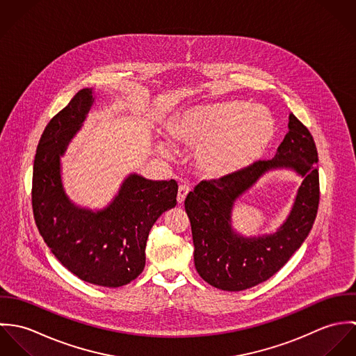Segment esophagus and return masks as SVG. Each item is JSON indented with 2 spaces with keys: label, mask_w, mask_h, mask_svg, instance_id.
I'll return each instance as SVG.
<instances>
[{
  "label": "esophagus",
  "mask_w": 356,
  "mask_h": 356,
  "mask_svg": "<svg viewBox=\"0 0 356 356\" xmlns=\"http://www.w3.org/2000/svg\"><path fill=\"white\" fill-rule=\"evenodd\" d=\"M189 186H186V185H179V188H178V196H177V202L178 204H182L185 202V197H186V195L189 193Z\"/></svg>",
  "instance_id": "1"
}]
</instances>
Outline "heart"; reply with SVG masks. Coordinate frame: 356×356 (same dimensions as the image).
Segmentation results:
<instances>
[{"label":"heart","instance_id":"obj_1","mask_svg":"<svg viewBox=\"0 0 356 356\" xmlns=\"http://www.w3.org/2000/svg\"><path fill=\"white\" fill-rule=\"evenodd\" d=\"M274 134V119L261 105L232 102L193 108L174 119L171 136L197 148L196 160L208 177L230 175L256 160ZM159 152L174 154V145L159 143Z\"/></svg>","mask_w":356,"mask_h":356}]
</instances>
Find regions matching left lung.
I'll return each instance as SVG.
<instances>
[{"label":"left lung","instance_id":"8db88e82","mask_svg":"<svg viewBox=\"0 0 356 356\" xmlns=\"http://www.w3.org/2000/svg\"><path fill=\"white\" fill-rule=\"evenodd\" d=\"M289 131L270 160L219 179L202 181L185 199L192 226L195 266L209 285L238 292L267 281L303 244L319 204L318 152L311 133L289 113ZM274 168L295 169L304 182L287 220L273 235L244 238L231 227V209L264 172Z\"/></svg>","mask_w":356,"mask_h":356}]
</instances>
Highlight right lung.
I'll list each match as a JSON object with an SVG mask.
<instances>
[{
    "label": "right lung",
    "instance_id": "1",
    "mask_svg": "<svg viewBox=\"0 0 356 356\" xmlns=\"http://www.w3.org/2000/svg\"><path fill=\"white\" fill-rule=\"evenodd\" d=\"M93 102L92 89L79 90L44 130L33 170V212L40 234L65 268L85 282L119 288L143 273L149 232L175 207L178 185L130 174L104 209L71 203L61 184L60 156Z\"/></svg>",
    "mask_w": 356,
    "mask_h": 356
}]
</instances>
